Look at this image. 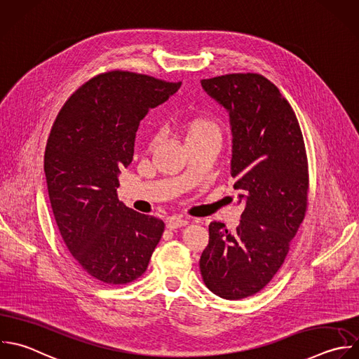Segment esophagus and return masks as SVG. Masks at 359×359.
Masks as SVG:
<instances>
[{"label":"esophagus","mask_w":359,"mask_h":359,"mask_svg":"<svg viewBox=\"0 0 359 359\" xmlns=\"http://www.w3.org/2000/svg\"><path fill=\"white\" fill-rule=\"evenodd\" d=\"M188 223L189 222L187 219H184V217H171L168 220V223H167V227L174 230V229H178V227H185Z\"/></svg>","instance_id":"esophagus-1"}]
</instances>
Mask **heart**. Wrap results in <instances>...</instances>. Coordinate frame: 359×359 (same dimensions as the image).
Instances as JSON below:
<instances>
[{
  "label": "heart",
  "instance_id": "heart-1",
  "mask_svg": "<svg viewBox=\"0 0 359 359\" xmlns=\"http://www.w3.org/2000/svg\"><path fill=\"white\" fill-rule=\"evenodd\" d=\"M182 129L187 135L188 143L192 140H198V139H203V137H209V136L220 137L219 126L212 119H208V118L189 119L182 123ZM157 137H158L157 135H153L151 143H156Z\"/></svg>",
  "mask_w": 359,
  "mask_h": 359
}]
</instances>
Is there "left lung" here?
Wrapping results in <instances>:
<instances>
[{"instance_id": "left-lung-1", "label": "left lung", "mask_w": 359, "mask_h": 359, "mask_svg": "<svg viewBox=\"0 0 359 359\" xmlns=\"http://www.w3.org/2000/svg\"><path fill=\"white\" fill-rule=\"evenodd\" d=\"M202 87L229 112L233 187L245 209L233 231L220 222L209 224L199 266L209 290L238 300L271 282L304 219L306 147L292 107L264 76L226 74L202 80Z\"/></svg>"}]
</instances>
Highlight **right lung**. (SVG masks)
Returning <instances> with one entry per match:
<instances>
[{
	"label": "right lung",
	"instance_id": "add662e5",
	"mask_svg": "<svg viewBox=\"0 0 359 359\" xmlns=\"http://www.w3.org/2000/svg\"><path fill=\"white\" fill-rule=\"evenodd\" d=\"M181 81L109 70L66 101L45 150L53 215L65 244L94 279L125 285L142 276L164 222L118 199L119 167L133 160L140 121L174 95Z\"/></svg>",
	"mask_w": 359,
	"mask_h": 359
}]
</instances>
